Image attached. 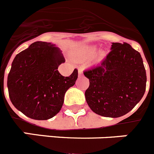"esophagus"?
Returning a JSON list of instances; mask_svg holds the SVG:
<instances>
[{"instance_id": "esophagus-1", "label": "esophagus", "mask_w": 154, "mask_h": 154, "mask_svg": "<svg viewBox=\"0 0 154 154\" xmlns=\"http://www.w3.org/2000/svg\"><path fill=\"white\" fill-rule=\"evenodd\" d=\"M78 75L80 76V77H81V76H83V71L81 69H79L78 70Z\"/></svg>"}]
</instances>
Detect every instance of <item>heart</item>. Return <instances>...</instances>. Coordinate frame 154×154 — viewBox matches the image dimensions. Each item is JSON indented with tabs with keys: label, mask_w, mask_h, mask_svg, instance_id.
<instances>
[{
	"label": "heart",
	"mask_w": 154,
	"mask_h": 154,
	"mask_svg": "<svg viewBox=\"0 0 154 154\" xmlns=\"http://www.w3.org/2000/svg\"><path fill=\"white\" fill-rule=\"evenodd\" d=\"M81 53L86 57H92L96 53V49L95 48H91V47L84 46L81 49Z\"/></svg>",
	"instance_id": "obj_1"
}]
</instances>
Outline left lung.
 <instances>
[{
	"mask_svg": "<svg viewBox=\"0 0 154 154\" xmlns=\"http://www.w3.org/2000/svg\"><path fill=\"white\" fill-rule=\"evenodd\" d=\"M100 64L84 70L90 85L85 91L88 106L95 113L120 117L142 99L146 75L140 54L127 43H112Z\"/></svg>",
	"mask_w": 154,
	"mask_h": 154,
	"instance_id": "left-lung-1",
	"label": "left lung"
}]
</instances>
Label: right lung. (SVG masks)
<instances>
[{
    "mask_svg": "<svg viewBox=\"0 0 154 154\" xmlns=\"http://www.w3.org/2000/svg\"><path fill=\"white\" fill-rule=\"evenodd\" d=\"M55 44L42 41L31 44L17 54L8 77L9 97L14 106L34 120L52 118L60 112L65 93L75 84L78 70L63 77L57 70L64 63Z\"/></svg>",
    "mask_w": 154,
    "mask_h": 154,
    "instance_id": "1",
    "label": "right lung"
}]
</instances>
